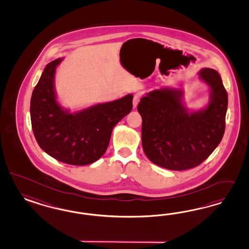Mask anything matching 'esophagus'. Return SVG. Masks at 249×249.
Wrapping results in <instances>:
<instances>
[{"mask_svg":"<svg viewBox=\"0 0 249 249\" xmlns=\"http://www.w3.org/2000/svg\"><path fill=\"white\" fill-rule=\"evenodd\" d=\"M141 98H142V94H141V93H136L135 95H134L133 101H132L133 107H134V108H135L139 104V102H140V100H141Z\"/></svg>","mask_w":249,"mask_h":249,"instance_id":"34e87169","label":"esophagus"}]
</instances>
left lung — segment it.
<instances>
[{"label":"left lung","mask_w":249,"mask_h":249,"mask_svg":"<svg viewBox=\"0 0 249 249\" xmlns=\"http://www.w3.org/2000/svg\"><path fill=\"white\" fill-rule=\"evenodd\" d=\"M199 77L210 87L205 108L189 111L183 91L163 88L141 99L142 142L146 156L156 165L182 171L201 164L221 142L226 128L227 92L218 72L203 68Z\"/></svg>","instance_id":"8db88e82"}]
</instances>
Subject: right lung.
<instances>
[{
  "mask_svg": "<svg viewBox=\"0 0 249 249\" xmlns=\"http://www.w3.org/2000/svg\"><path fill=\"white\" fill-rule=\"evenodd\" d=\"M64 58L46 65L32 94L31 122L40 148L51 157L71 165H87L107 151L115 125L132 108L127 96L71 113L56 100L54 75Z\"/></svg>",
  "mask_w": 249,
  "mask_h": 249,
  "instance_id": "right-lung-1",
  "label": "right lung"
}]
</instances>
